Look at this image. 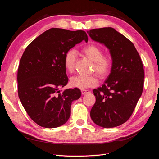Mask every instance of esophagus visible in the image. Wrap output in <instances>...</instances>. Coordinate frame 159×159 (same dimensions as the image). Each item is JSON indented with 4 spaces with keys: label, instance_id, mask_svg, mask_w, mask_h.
Here are the masks:
<instances>
[{
    "label": "esophagus",
    "instance_id": "34e87169",
    "mask_svg": "<svg viewBox=\"0 0 159 159\" xmlns=\"http://www.w3.org/2000/svg\"><path fill=\"white\" fill-rule=\"evenodd\" d=\"M81 93H82L83 95H85V94H89L90 93V91H89V90H84V89H83V90H81Z\"/></svg>",
    "mask_w": 159,
    "mask_h": 159
}]
</instances>
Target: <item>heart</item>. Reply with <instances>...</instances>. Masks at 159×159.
Instances as JSON below:
<instances>
[{"label": "heart", "instance_id": "b5f03b06", "mask_svg": "<svg viewBox=\"0 0 159 159\" xmlns=\"http://www.w3.org/2000/svg\"><path fill=\"white\" fill-rule=\"evenodd\" d=\"M83 52L86 57L94 62L93 70L96 71L101 78L107 76L111 70L112 62L108 57L102 56V50L95 44H89L83 49ZM76 55L77 52L75 49H70L65 54L64 65L67 71L70 72L73 71ZM97 83L98 79L94 75H76L72 76L70 79L72 87L80 89L93 87Z\"/></svg>", "mask_w": 159, "mask_h": 159}]
</instances>
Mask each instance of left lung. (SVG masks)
<instances>
[{
    "label": "left lung",
    "mask_w": 159,
    "mask_h": 159,
    "mask_svg": "<svg viewBox=\"0 0 159 159\" xmlns=\"http://www.w3.org/2000/svg\"><path fill=\"white\" fill-rule=\"evenodd\" d=\"M92 40L109 50L111 73L101 87L93 90L96 98L90 111L95 124L112 128L127 120L143 93L144 72L133 43L112 27L87 31Z\"/></svg>",
    "instance_id": "left-lung-1"
}]
</instances>
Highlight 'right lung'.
Returning a JSON list of instances; mask_svg holds the SVG:
<instances>
[{
	"label": "right lung",
	"mask_w": 159,
	"mask_h": 159,
	"mask_svg": "<svg viewBox=\"0 0 159 159\" xmlns=\"http://www.w3.org/2000/svg\"><path fill=\"white\" fill-rule=\"evenodd\" d=\"M88 37L83 30L52 28L32 41L20 58L18 93L27 114L44 128L61 126L70 116L71 104L81 96L80 89L60 87L68 83L65 54Z\"/></svg>",
	"instance_id": "right-lung-1"
}]
</instances>
